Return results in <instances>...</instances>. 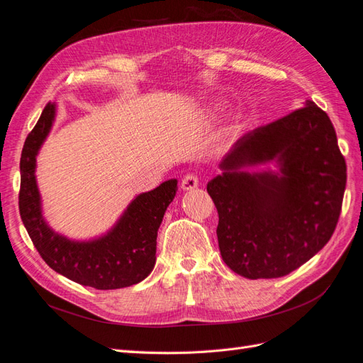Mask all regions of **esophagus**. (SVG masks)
Listing matches in <instances>:
<instances>
[{"label": "esophagus", "instance_id": "34e87169", "mask_svg": "<svg viewBox=\"0 0 363 363\" xmlns=\"http://www.w3.org/2000/svg\"><path fill=\"white\" fill-rule=\"evenodd\" d=\"M196 186H199V179H196V175H194V174L184 175L183 180H182V189L183 191H194Z\"/></svg>", "mask_w": 363, "mask_h": 363}]
</instances>
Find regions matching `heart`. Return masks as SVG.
I'll return each instance as SVG.
<instances>
[{
    "label": "heart",
    "instance_id": "obj_1",
    "mask_svg": "<svg viewBox=\"0 0 363 363\" xmlns=\"http://www.w3.org/2000/svg\"><path fill=\"white\" fill-rule=\"evenodd\" d=\"M223 108H224V107H223V104H215V107L212 108V112H213V113H218V112H223Z\"/></svg>",
    "mask_w": 363,
    "mask_h": 363
}]
</instances>
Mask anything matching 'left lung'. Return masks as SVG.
Returning a JSON list of instances; mask_svg holds the SVG:
<instances>
[{"instance_id":"8db88e82","label":"left lung","mask_w":363,"mask_h":363,"mask_svg":"<svg viewBox=\"0 0 363 363\" xmlns=\"http://www.w3.org/2000/svg\"><path fill=\"white\" fill-rule=\"evenodd\" d=\"M259 166L266 168L250 171ZM219 168L207 192L219 216V251L239 276H286L332 238L347 164L330 118L313 101L244 135Z\"/></svg>"}]
</instances>
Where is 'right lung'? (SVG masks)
I'll use <instances>...</instances> for the list:
<instances>
[{
  "label": "right lung",
  "mask_w": 363,
  "mask_h": 363,
  "mask_svg": "<svg viewBox=\"0 0 363 363\" xmlns=\"http://www.w3.org/2000/svg\"><path fill=\"white\" fill-rule=\"evenodd\" d=\"M56 119L48 103L27 136L21 155L19 213L47 265L67 279L95 289H119L147 279L156 263L157 230L177 192V180L136 195L115 225L101 236L77 240L51 228L43 218L36 180V157Z\"/></svg>",
  "instance_id": "add662e5"
}]
</instances>
